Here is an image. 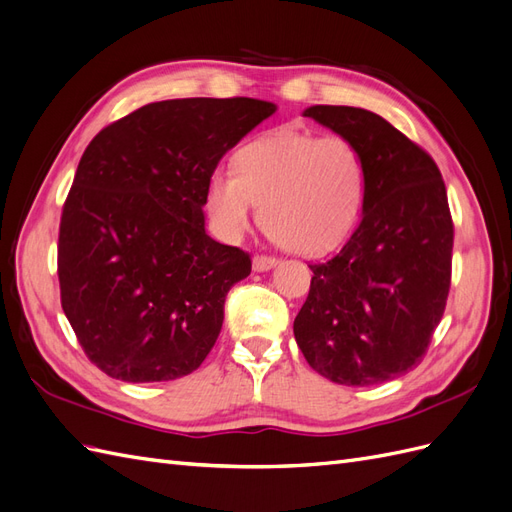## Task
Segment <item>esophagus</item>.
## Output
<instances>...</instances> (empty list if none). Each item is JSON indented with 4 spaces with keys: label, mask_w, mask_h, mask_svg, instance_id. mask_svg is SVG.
I'll return each mask as SVG.
<instances>
[{
    "label": "esophagus",
    "mask_w": 512,
    "mask_h": 512,
    "mask_svg": "<svg viewBox=\"0 0 512 512\" xmlns=\"http://www.w3.org/2000/svg\"><path fill=\"white\" fill-rule=\"evenodd\" d=\"M275 265H277L275 256H267V254H256L254 256V271H267Z\"/></svg>",
    "instance_id": "1"
}]
</instances>
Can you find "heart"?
<instances>
[{
    "label": "heart",
    "instance_id": "heart-1",
    "mask_svg": "<svg viewBox=\"0 0 512 512\" xmlns=\"http://www.w3.org/2000/svg\"><path fill=\"white\" fill-rule=\"evenodd\" d=\"M365 185L363 156L348 138L277 130L243 145L232 173L215 170L205 203L226 239L241 237L260 205V224L275 243L316 256L350 237Z\"/></svg>",
    "mask_w": 512,
    "mask_h": 512
}]
</instances>
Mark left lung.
<instances>
[{
	"mask_svg": "<svg viewBox=\"0 0 512 512\" xmlns=\"http://www.w3.org/2000/svg\"><path fill=\"white\" fill-rule=\"evenodd\" d=\"M305 117L361 151L367 185L348 243L309 265L294 339L331 382L380 384L423 361L444 314L455 239L446 185L429 153L376 113L320 104Z\"/></svg>",
	"mask_w": 512,
	"mask_h": 512,
	"instance_id": "8db88e82",
	"label": "left lung"
}]
</instances>
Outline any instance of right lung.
<instances>
[{"label": "right lung", "instance_id": "1", "mask_svg": "<svg viewBox=\"0 0 512 512\" xmlns=\"http://www.w3.org/2000/svg\"><path fill=\"white\" fill-rule=\"evenodd\" d=\"M275 113L254 98L136 108L83 153L61 209V307L87 359L123 382L192 374L215 346L228 290L252 258L205 232L224 153Z\"/></svg>", "mask_w": 512, "mask_h": 512}]
</instances>
